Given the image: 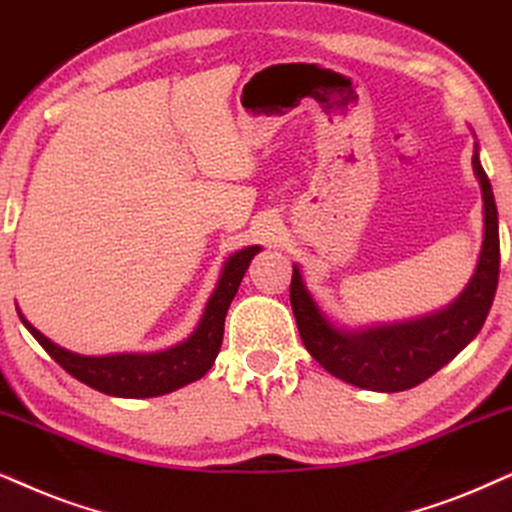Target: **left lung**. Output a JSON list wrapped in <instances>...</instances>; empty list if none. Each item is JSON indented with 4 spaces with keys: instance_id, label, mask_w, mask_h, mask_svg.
Here are the masks:
<instances>
[{
    "instance_id": "1",
    "label": "left lung",
    "mask_w": 512,
    "mask_h": 512,
    "mask_svg": "<svg viewBox=\"0 0 512 512\" xmlns=\"http://www.w3.org/2000/svg\"><path fill=\"white\" fill-rule=\"evenodd\" d=\"M472 170L484 200V241L475 274L449 307L420 319L345 331L321 312L293 267L290 304L307 352L335 378L373 392L411 390L449 364L482 331L498 286V212L489 177L480 163V146L472 153Z\"/></svg>"
}]
</instances>
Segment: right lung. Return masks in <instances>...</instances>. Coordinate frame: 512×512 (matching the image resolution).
<instances>
[{"instance_id":"obj_1","label":"right lung","mask_w":512,"mask_h":512,"mask_svg":"<svg viewBox=\"0 0 512 512\" xmlns=\"http://www.w3.org/2000/svg\"><path fill=\"white\" fill-rule=\"evenodd\" d=\"M260 250V245H250V248L234 252L224 262L222 276H219L215 293L205 304V312L200 316L196 331L184 342L163 349V352L84 357V354L68 352V349L51 342L47 335H42L25 319L23 312H18V316H21L23 326L32 333V338L47 349L49 357L61 368H66L80 383L94 387L103 394H111V397H160V394L174 392L179 387L193 383V380L203 378L215 364L219 347H222L224 319L226 312H229V304L238 293V286H241L252 257Z\"/></svg>"}]
</instances>
